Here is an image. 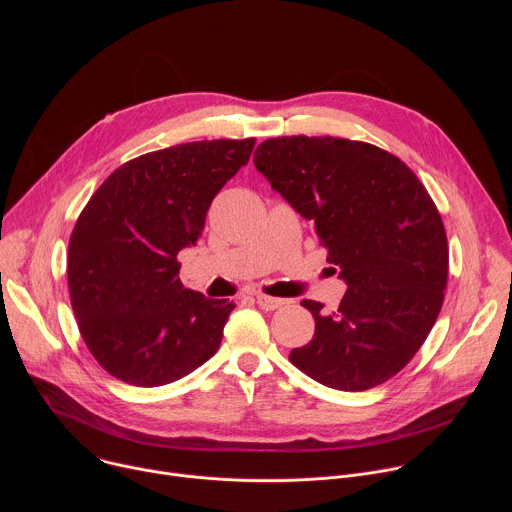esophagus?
<instances>
[{
  "label": "esophagus",
  "mask_w": 512,
  "mask_h": 512,
  "mask_svg": "<svg viewBox=\"0 0 512 512\" xmlns=\"http://www.w3.org/2000/svg\"><path fill=\"white\" fill-rule=\"evenodd\" d=\"M255 300H257V304H259V308L265 310V312L277 310V308H281V306L285 304V300H281V298H271V296H263V294H257Z\"/></svg>",
  "instance_id": "1"
}]
</instances>
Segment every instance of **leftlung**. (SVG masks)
Wrapping results in <instances>:
<instances>
[{"label":"left lung","mask_w":512,"mask_h":512,"mask_svg":"<svg viewBox=\"0 0 512 512\" xmlns=\"http://www.w3.org/2000/svg\"><path fill=\"white\" fill-rule=\"evenodd\" d=\"M253 162L314 223L348 285L336 312L302 302L316 332L289 360L330 389L389 381L425 342L448 283L446 229L425 186L393 154L340 137H273Z\"/></svg>","instance_id":"obj_1"}]
</instances>
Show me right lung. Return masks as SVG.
I'll return each mask as SVG.
<instances>
[{
	"instance_id": "obj_1",
	"label": "right lung",
	"mask_w": 512,
	"mask_h": 512,
	"mask_svg": "<svg viewBox=\"0 0 512 512\" xmlns=\"http://www.w3.org/2000/svg\"><path fill=\"white\" fill-rule=\"evenodd\" d=\"M255 139L172 145L117 168L91 196L68 241V289L91 354L135 387L174 383L221 346L235 304L178 277L212 198L249 162Z\"/></svg>"
}]
</instances>
